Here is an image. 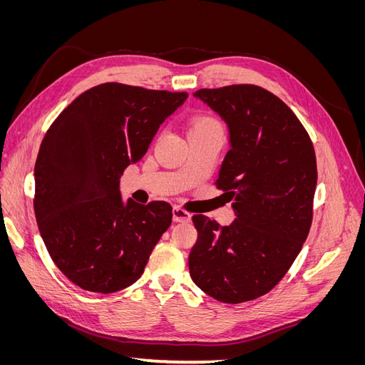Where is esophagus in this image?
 Here are the masks:
<instances>
[{
    "instance_id": "esophagus-1",
    "label": "esophagus",
    "mask_w": 365,
    "mask_h": 365,
    "mask_svg": "<svg viewBox=\"0 0 365 365\" xmlns=\"http://www.w3.org/2000/svg\"><path fill=\"white\" fill-rule=\"evenodd\" d=\"M172 215H173L175 222H189V220L192 219V215L187 213L185 210H182L180 207H173Z\"/></svg>"
}]
</instances>
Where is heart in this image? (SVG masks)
Returning a JSON list of instances; mask_svg holds the SVG:
<instances>
[{"label": "heart", "instance_id": "b5f03b06", "mask_svg": "<svg viewBox=\"0 0 365 365\" xmlns=\"http://www.w3.org/2000/svg\"><path fill=\"white\" fill-rule=\"evenodd\" d=\"M204 126H217V125H216V121H213L212 118H200V120L195 121L192 129H195V128H204Z\"/></svg>", "mask_w": 365, "mask_h": 365}]
</instances>
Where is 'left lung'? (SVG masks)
Here are the masks:
<instances>
[{"label": "left lung", "mask_w": 365, "mask_h": 365, "mask_svg": "<svg viewBox=\"0 0 365 365\" xmlns=\"http://www.w3.org/2000/svg\"><path fill=\"white\" fill-rule=\"evenodd\" d=\"M225 121L230 150L216 185L236 219L220 228L192 217L190 277L222 303H244L277 284L309 235L317 160L306 129L277 96L256 85L193 93Z\"/></svg>", "instance_id": "obj_1"}]
</instances>
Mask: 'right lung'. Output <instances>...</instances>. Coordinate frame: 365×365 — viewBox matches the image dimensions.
Segmentation results:
<instances>
[{"mask_svg": "<svg viewBox=\"0 0 365 365\" xmlns=\"http://www.w3.org/2000/svg\"><path fill=\"white\" fill-rule=\"evenodd\" d=\"M189 94L103 83L63 109L35 164V215L53 262L79 288L135 283L172 224V207L121 200L120 176L140 161Z\"/></svg>", "mask_w": 365, "mask_h": 365, "instance_id": "add662e5", "label": "right lung"}]
</instances>
